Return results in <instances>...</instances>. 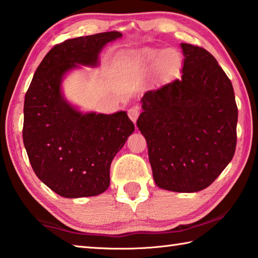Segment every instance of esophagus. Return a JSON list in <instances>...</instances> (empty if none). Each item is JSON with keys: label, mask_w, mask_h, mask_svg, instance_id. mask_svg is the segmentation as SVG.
Masks as SVG:
<instances>
[{"label": "esophagus", "mask_w": 258, "mask_h": 258, "mask_svg": "<svg viewBox=\"0 0 258 258\" xmlns=\"http://www.w3.org/2000/svg\"><path fill=\"white\" fill-rule=\"evenodd\" d=\"M127 114H128V117L131 118V120H132L133 123H135V121H137V119H138L139 115H140V107L139 106L131 107L128 111H127Z\"/></svg>", "instance_id": "1"}]
</instances>
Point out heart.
<instances>
[{"label": "heart", "mask_w": 258, "mask_h": 258, "mask_svg": "<svg viewBox=\"0 0 258 258\" xmlns=\"http://www.w3.org/2000/svg\"><path fill=\"white\" fill-rule=\"evenodd\" d=\"M140 56L145 62L159 63L160 71L170 74L175 72L180 64L179 53L175 49H154V48H143L140 50Z\"/></svg>", "instance_id": "b5f03b06"}]
</instances>
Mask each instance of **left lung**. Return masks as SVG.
I'll list each match as a JSON object with an SVG mask.
<instances>
[{"mask_svg": "<svg viewBox=\"0 0 258 258\" xmlns=\"http://www.w3.org/2000/svg\"><path fill=\"white\" fill-rule=\"evenodd\" d=\"M181 77L142 97L137 125L162 189L194 193L217 179L235 154L238 109L231 81L207 49L180 44Z\"/></svg>", "mask_w": 258, "mask_h": 258, "instance_id": "8db88e82", "label": "left lung"}]
</instances>
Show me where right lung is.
Returning <instances> with one entry per match:
<instances>
[{
  "mask_svg": "<svg viewBox=\"0 0 258 258\" xmlns=\"http://www.w3.org/2000/svg\"><path fill=\"white\" fill-rule=\"evenodd\" d=\"M123 36L101 32L68 39L51 48L32 78L23 106V144L37 177L67 199L96 196L108 188L110 165L134 124L126 111L82 113L62 91L72 70L99 65L105 46Z\"/></svg>",
  "mask_w": 258,
  "mask_h": 258,
  "instance_id": "obj_1",
  "label": "right lung"
}]
</instances>
